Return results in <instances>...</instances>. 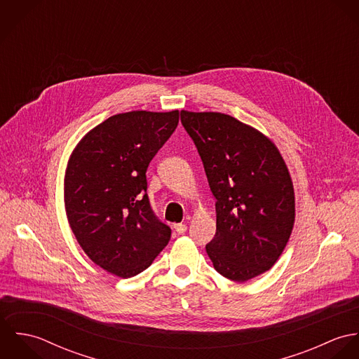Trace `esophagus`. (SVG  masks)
<instances>
[{
    "label": "esophagus",
    "instance_id": "1",
    "mask_svg": "<svg viewBox=\"0 0 359 359\" xmlns=\"http://www.w3.org/2000/svg\"><path fill=\"white\" fill-rule=\"evenodd\" d=\"M174 231L178 233V235H182V233H185V231H187V225L185 224H175L174 225Z\"/></svg>",
    "mask_w": 359,
    "mask_h": 359
}]
</instances>
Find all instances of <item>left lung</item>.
I'll use <instances>...</instances> for the list:
<instances>
[{"instance_id": "1", "label": "left lung", "mask_w": 359, "mask_h": 359, "mask_svg": "<svg viewBox=\"0 0 359 359\" xmlns=\"http://www.w3.org/2000/svg\"><path fill=\"white\" fill-rule=\"evenodd\" d=\"M215 198L205 252L222 276L245 282L272 268L294 224V192L276 147L232 116L181 111Z\"/></svg>"}]
</instances>
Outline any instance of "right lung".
I'll use <instances>...</instances> for the list:
<instances>
[{"mask_svg":"<svg viewBox=\"0 0 359 359\" xmlns=\"http://www.w3.org/2000/svg\"><path fill=\"white\" fill-rule=\"evenodd\" d=\"M178 118V110L111 116L69 160L65 205L70 228L84 253L116 276L145 271L171 238L149 202L147 170Z\"/></svg>","mask_w":359,"mask_h":359,"instance_id":"1","label":"right lung"}]
</instances>
